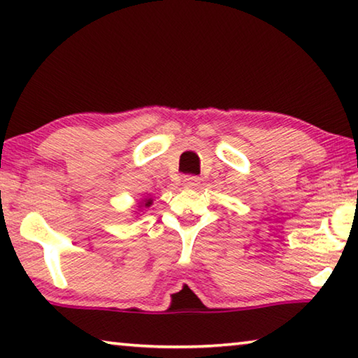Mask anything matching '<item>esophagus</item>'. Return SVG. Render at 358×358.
Instances as JSON below:
<instances>
[{
  "mask_svg": "<svg viewBox=\"0 0 358 358\" xmlns=\"http://www.w3.org/2000/svg\"><path fill=\"white\" fill-rule=\"evenodd\" d=\"M199 183H201V178L196 177V175H187V177H185L183 180L185 187H196L199 186Z\"/></svg>",
  "mask_w": 358,
  "mask_h": 358,
  "instance_id": "obj_1",
  "label": "esophagus"
}]
</instances>
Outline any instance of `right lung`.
I'll return each instance as SVG.
<instances>
[{"label":"right lung","mask_w":358,"mask_h":358,"mask_svg":"<svg viewBox=\"0 0 358 358\" xmlns=\"http://www.w3.org/2000/svg\"><path fill=\"white\" fill-rule=\"evenodd\" d=\"M151 202H153V201H151V199H148V201H145V207H150Z\"/></svg>","instance_id":"right-lung-1"}]
</instances>
